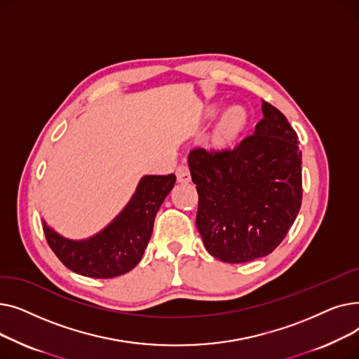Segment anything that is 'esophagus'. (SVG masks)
<instances>
[{
    "instance_id": "1",
    "label": "esophagus",
    "mask_w": 359,
    "mask_h": 359,
    "mask_svg": "<svg viewBox=\"0 0 359 359\" xmlns=\"http://www.w3.org/2000/svg\"><path fill=\"white\" fill-rule=\"evenodd\" d=\"M176 176H177V180L180 183H189L191 182V173H189V168H187L186 164H180L177 167Z\"/></svg>"
}]
</instances>
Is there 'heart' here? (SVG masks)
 <instances>
[{
    "instance_id": "heart-1",
    "label": "heart",
    "mask_w": 359,
    "mask_h": 359,
    "mask_svg": "<svg viewBox=\"0 0 359 359\" xmlns=\"http://www.w3.org/2000/svg\"><path fill=\"white\" fill-rule=\"evenodd\" d=\"M218 110L217 106L211 109L212 113ZM249 121V115L244 107L241 106H231L225 110L212 134V142L217 147H230L237 141V138L241 135V132L246 128Z\"/></svg>"
}]
</instances>
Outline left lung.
I'll list each match as a JSON object with an SVG mask.
<instances>
[{"label": "left lung", "mask_w": 359, "mask_h": 359, "mask_svg": "<svg viewBox=\"0 0 359 359\" xmlns=\"http://www.w3.org/2000/svg\"><path fill=\"white\" fill-rule=\"evenodd\" d=\"M263 119L234 148L192 149L187 157L199 195L196 227L205 249L227 263L272 253L294 224L303 154L287 118L262 102Z\"/></svg>", "instance_id": "obj_1"}]
</instances>
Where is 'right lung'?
<instances>
[{
  "label": "right lung",
  "instance_id": "add662e5",
  "mask_svg": "<svg viewBox=\"0 0 359 359\" xmlns=\"http://www.w3.org/2000/svg\"><path fill=\"white\" fill-rule=\"evenodd\" d=\"M176 183L175 175L142 176L123 210L103 230L84 240H71L43 219L48 244L64 265L90 278H115L134 269L153 234L154 219Z\"/></svg>",
  "mask_w": 359,
  "mask_h": 359
}]
</instances>
